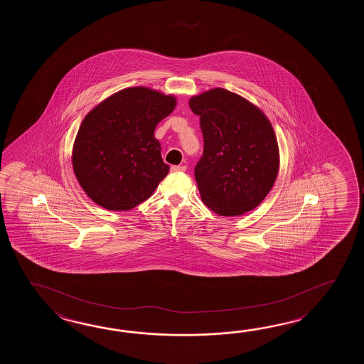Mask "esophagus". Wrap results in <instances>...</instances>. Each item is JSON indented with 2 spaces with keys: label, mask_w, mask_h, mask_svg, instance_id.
<instances>
[{
  "label": "esophagus",
  "mask_w": 364,
  "mask_h": 364,
  "mask_svg": "<svg viewBox=\"0 0 364 364\" xmlns=\"http://www.w3.org/2000/svg\"><path fill=\"white\" fill-rule=\"evenodd\" d=\"M171 171H186V166H183V165H173L171 168Z\"/></svg>",
  "instance_id": "1"
}]
</instances>
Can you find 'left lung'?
I'll return each instance as SVG.
<instances>
[{
    "label": "left lung",
    "mask_w": 364,
    "mask_h": 364,
    "mask_svg": "<svg viewBox=\"0 0 364 364\" xmlns=\"http://www.w3.org/2000/svg\"><path fill=\"white\" fill-rule=\"evenodd\" d=\"M204 151L195 166L201 200L220 216H240L271 191L279 168L271 121L247 99L225 88L193 96Z\"/></svg>",
    "instance_id": "obj_1"
}]
</instances>
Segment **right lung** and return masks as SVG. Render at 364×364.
Wrapping results in <instances>:
<instances>
[{"mask_svg": "<svg viewBox=\"0 0 364 364\" xmlns=\"http://www.w3.org/2000/svg\"><path fill=\"white\" fill-rule=\"evenodd\" d=\"M176 105L174 95L130 87L88 112L74 140L71 163L91 200L108 210H129L154 193L169 173L155 129Z\"/></svg>", "mask_w": 364, "mask_h": 364, "instance_id": "add662e5", "label": "right lung"}]
</instances>
